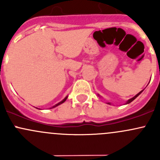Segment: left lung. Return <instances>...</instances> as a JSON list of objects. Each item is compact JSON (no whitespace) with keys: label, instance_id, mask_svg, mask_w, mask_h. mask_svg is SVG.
<instances>
[{"label":"left lung","instance_id":"1","mask_svg":"<svg viewBox=\"0 0 160 160\" xmlns=\"http://www.w3.org/2000/svg\"><path fill=\"white\" fill-rule=\"evenodd\" d=\"M143 90H141V91H140L139 92V93H137V94L136 95H135V96H134L133 97V98H131V99H129V100H128V101H126V102H125V104H130V103L131 102H132V101H134V100H135V98H137V97H138V95H140V94H141V93H142V92L143 91ZM98 97H99V98H101V96H100V95L99 94H98ZM107 104H110V105H111V103H107Z\"/></svg>","mask_w":160,"mask_h":160}]
</instances>
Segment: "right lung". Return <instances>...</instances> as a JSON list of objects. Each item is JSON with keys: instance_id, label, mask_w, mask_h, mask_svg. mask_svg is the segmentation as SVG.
<instances>
[{"instance_id": "add662e5", "label": "right lung", "mask_w": 160, "mask_h": 160, "mask_svg": "<svg viewBox=\"0 0 160 160\" xmlns=\"http://www.w3.org/2000/svg\"><path fill=\"white\" fill-rule=\"evenodd\" d=\"M67 98H68V96H67V97H66V98H64V99H63V100H62V101H60V102L57 103V104H55V105H54V106H52V108H56V107H57V106L60 105V104H62V103H64V102H65V101H66V100H67Z\"/></svg>"}]
</instances>
